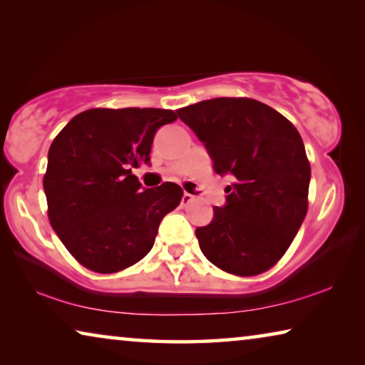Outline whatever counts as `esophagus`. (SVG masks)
Here are the masks:
<instances>
[{
	"mask_svg": "<svg viewBox=\"0 0 365 365\" xmlns=\"http://www.w3.org/2000/svg\"><path fill=\"white\" fill-rule=\"evenodd\" d=\"M193 201H195V196L193 195H190L187 192L183 193V196H182V206H188L190 203H193Z\"/></svg>",
	"mask_w": 365,
	"mask_h": 365,
	"instance_id": "obj_1",
	"label": "esophagus"
}]
</instances>
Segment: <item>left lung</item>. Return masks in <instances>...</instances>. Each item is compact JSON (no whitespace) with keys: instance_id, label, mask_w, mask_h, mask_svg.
<instances>
[{"instance_id":"1","label":"left lung","mask_w":365,"mask_h":365,"mask_svg":"<svg viewBox=\"0 0 365 365\" xmlns=\"http://www.w3.org/2000/svg\"><path fill=\"white\" fill-rule=\"evenodd\" d=\"M211 154L214 172L232 173L227 203L196 229L203 255L235 276H257L291 247L309 207L310 162L291 121L248 97H219L177 110Z\"/></svg>"}]
</instances>
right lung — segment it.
Returning <instances> with one entry per match:
<instances>
[{"label": "right lung", "mask_w": 365, "mask_h": 365, "mask_svg": "<svg viewBox=\"0 0 365 365\" xmlns=\"http://www.w3.org/2000/svg\"><path fill=\"white\" fill-rule=\"evenodd\" d=\"M175 120L165 108H91L51 143L43 175L48 221L84 268L108 274L138 263L162 217L180 205L177 183L143 192L131 173L149 164L155 131Z\"/></svg>", "instance_id": "obj_1"}]
</instances>
